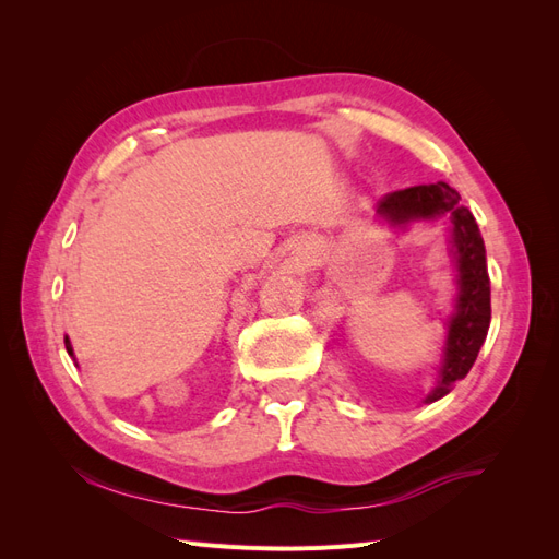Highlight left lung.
<instances>
[{
    "label": "left lung",
    "mask_w": 559,
    "mask_h": 559,
    "mask_svg": "<svg viewBox=\"0 0 559 559\" xmlns=\"http://www.w3.org/2000/svg\"><path fill=\"white\" fill-rule=\"evenodd\" d=\"M460 193L445 181L411 186V189L386 193L378 202V216L392 226L405 228L421 218H450V245L456 263V300L454 312L448 321V337L443 349L438 382L425 399L433 403L452 392L454 382L466 378L473 361L487 337L492 306H489V275L483 235L476 218L460 202Z\"/></svg>",
    "instance_id": "8db88e82"
}]
</instances>
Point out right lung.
<instances>
[{
    "instance_id": "obj_1",
    "label": "right lung",
    "mask_w": 559,
    "mask_h": 559,
    "mask_svg": "<svg viewBox=\"0 0 559 559\" xmlns=\"http://www.w3.org/2000/svg\"><path fill=\"white\" fill-rule=\"evenodd\" d=\"M64 347H67V354H70V357H74V349H72L70 337H67V335H64Z\"/></svg>"
}]
</instances>
